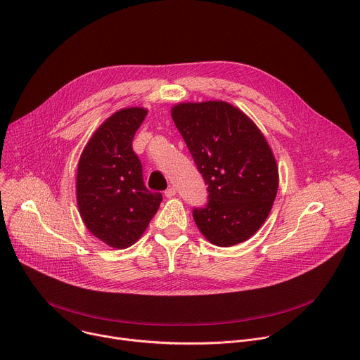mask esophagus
<instances>
[{"label":"esophagus","mask_w":360,"mask_h":360,"mask_svg":"<svg viewBox=\"0 0 360 360\" xmlns=\"http://www.w3.org/2000/svg\"><path fill=\"white\" fill-rule=\"evenodd\" d=\"M175 193H176V189H175L174 186H169V188L165 191V196H167V198H172V196H175Z\"/></svg>","instance_id":"obj_1"}]
</instances>
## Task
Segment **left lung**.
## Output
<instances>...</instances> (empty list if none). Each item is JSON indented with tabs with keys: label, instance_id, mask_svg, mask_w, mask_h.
Segmentation results:
<instances>
[{
	"label": "left lung",
	"instance_id": "obj_1",
	"mask_svg": "<svg viewBox=\"0 0 360 360\" xmlns=\"http://www.w3.org/2000/svg\"><path fill=\"white\" fill-rule=\"evenodd\" d=\"M193 162L208 185V202L192 215L203 236L218 246L249 239L268 218L278 192L274 153L242 111L224 101L172 108Z\"/></svg>",
	"mask_w": 360,
	"mask_h": 360
}]
</instances>
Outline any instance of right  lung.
Returning <instances> with one entry per match:
<instances>
[{
	"label": "right lung",
	"instance_id": "add662e5",
	"mask_svg": "<svg viewBox=\"0 0 360 360\" xmlns=\"http://www.w3.org/2000/svg\"><path fill=\"white\" fill-rule=\"evenodd\" d=\"M146 110L125 108L102 124L86 143L77 174V200L85 226L107 245L135 243L157 214L162 193L143 184L132 149Z\"/></svg>",
	"mask_w": 360,
	"mask_h": 360
}]
</instances>
